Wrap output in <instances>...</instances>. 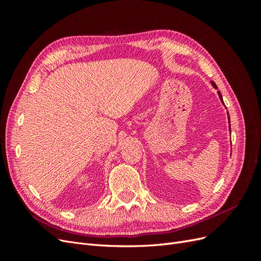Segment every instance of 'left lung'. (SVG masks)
Here are the masks:
<instances>
[{"instance_id":"1","label":"left lung","mask_w":261,"mask_h":261,"mask_svg":"<svg viewBox=\"0 0 261 261\" xmlns=\"http://www.w3.org/2000/svg\"><path fill=\"white\" fill-rule=\"evenodd\" d=\"M211 85L213 86V88H216V89H218V87H217V85L213 83V82H211ZM218 94H219V98H220V100H221V102H222V103L224 105V102H223V99H222V94H221V92L220 91H218ZM227 115H228V113H227ZM228 129L231 130V124H230V116H228Z\"/></svg>"}]
</instances>
